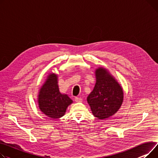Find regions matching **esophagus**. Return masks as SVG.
Wrapping results in <instances>:
<instances>
[{
    "instance_id": "esophagus-1",
    "label": "esophagus",
    "mask_w": 158,
    "mask_h": 158,
    "mask_svg": "<svg viewBox=\"0 0 158 158\" xmlns=\"http://www.w3.org/2000/svg\"><path fill=\"white\" fill-rule=\"evenodd\" d=\"M82 98H79V97H76L75 98V101L76 102H82Z\"/></svg>"
}]
</instances>
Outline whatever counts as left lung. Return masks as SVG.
<instances>
[{
	"label": "left lung",
	"mask_w": 158,
	"mask_h": 158,
	"mask_svg": "<svg viewBox=\"0 0 158 158\" xmlns=\"http://www.w3.org/2000/svg\"><path fill=\"white\" fill-rule=\"evenodd\" d=\"M95 77V85L87 101L94 116L104 119L118 111L123 102V91L106 69H97Z\"/></svg>",
	"instance_id": "left-lung-1"
}]
</instances>
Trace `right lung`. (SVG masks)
Instances as JSON below:
<instances>
[{"mask_svg":"<svg viewBox=\"0 0 158 158\" xmlns=\"http://www.w3.org/2000/svg\"><path fill=\"white\" fill-rule=\"evenodd\" d=\"M72 102L67 94L60 92L58 76L54 73H49L39 92L38 103L40 111L51 119L60 118Z\"/></svg>","mask_w":158,"mask_h":158,"instance_id":"right-lung-1","label":"right lung"}]
</instances>
